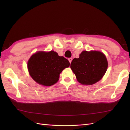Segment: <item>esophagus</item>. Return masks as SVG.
I'll return each mask as SVG.
<instances>
[{
  "label": "esophagus",
  "mask_w": 130,
  "mask_h": 130,
  "mask_svg": "<svg viewBox=\"0 0 130 130\" xmlns=\"http://www.w3.org/2000/svg\"><path fill=\"white\" fill-rule=\"evenodd\" d=\"M68 60H69V62H70V63L72 62V58H71V57L69 58H68Z\"/></svg>",
  "instance_id": "esophagus-1"
}]
</instances>
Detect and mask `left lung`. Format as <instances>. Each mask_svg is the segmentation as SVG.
Here are the masks:
<instances>
[{
  "instance_id": "1",
  "label": "left lung",
  "mask_w": 130,
  "mask_h": 130,
  "mask_svg": "<svg viewBox=\"0 0 130 130\" xmlns=\"http://www.w3.org/2000/svg\"><path fill=\"white\" fill-rule=\"evenodd\" d=\"M108 67L105 55L96 51H83L78 58H75L70 68L77 81L83 85H93L103 77Z\"/></svg>"
}]
</instances>
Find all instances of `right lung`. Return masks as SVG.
Segmentation results:
<instances>
[{
    "instance_id": "add662e5",
    "label": "right lung",
    "mask_w": 130,
    "mask_h": 130,
    "mask_svg": "<svg viewBox=\"0 0 130 130\" xmlns=\"http://www.w3.org/2000/svg\"><path fill=\"white\" fill-rule=\"evenodd\" d=\"M70 63L54 51L40 52L31 56L27 62L29 74L37 83L46 86L53 85L58 80L60 74L69 67Z\"/></svg>"
}]
</instances>
